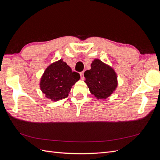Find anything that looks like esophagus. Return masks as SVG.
I'll list each match as a JSON object with an SVG mask.
<instances>
[{
    "label": "esophagus",
    "mask_w": 160,
    "mask_h": 160,
    "mask_svg": "<svg viewBox=\"0 0 160 160\" xmlns=\"http://www.w3.org/2000/svg\"><path fill=\"white\" fill-rule=\"evenodd\" d=\"M80 77L81 79H84V72H80Z\"/></svg>",
    "instance_id": "esophagus-1"
}]
</instances>
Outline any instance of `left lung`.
Segmentation results:
<instances>
[{
	"instance_id": "obj_1",
	"label": "left lung",
	"mask_w": 160,
	"mask_h": 160,
	"mask_svg": "<svg viewBox=\"0 0 160 160\" xmlns=\"http://www.w3.org/2000/svg\"><path fill=\"white\" fill-rule=\"evenodd\" d=\"M85 82L91 95L100 99L109 98L117 88L118 77L112 67L98 59L91 65V69L84 72Z\"/></svg>"
}]
</instances>
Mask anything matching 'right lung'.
I'll return each instance as SVG.
<instances>
[{
	"instance_id": "right-lung-1",
	"label": "right lung",
	"mask_w": 160,
	"mask_h": 160,
	"mask_svg": "<svg viewBox=\"0 0 160 160\" xmlns=\"http://www.w3.org/2000/svg\"><path fill=\"white\" fill-rule=\"evenodd\" d=\"M79 79L78 72L72 71L71 67L60 59L47 67L41 78L40 88L47 98L57 101L67 98L72 86Z\"/></svg>"
}]
</instances>
